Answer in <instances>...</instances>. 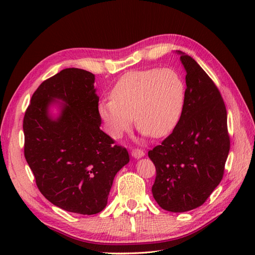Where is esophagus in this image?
<instances>
[{"label": "esophagus", "instance_id": "1", "mask_svg": "<svg viewBox=\"0 0 255 255\" xmlns=\"http://www.w3.org/2000/svg\"><path fill=\"white\" fill-rule=\"evenodd\" d=\"M131 155L134 156V158H141V156L144 155V151L141 149H138V148H132L131 150Z\"/></svg>", "mask_w": 255, "mask_h": 255}]
</instances>
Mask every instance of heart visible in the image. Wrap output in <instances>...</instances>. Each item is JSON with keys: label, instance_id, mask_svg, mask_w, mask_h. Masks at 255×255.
I'll use <instances>...</instances> for the list:
<instances>
[{"label": "heart", "instance_id": "heart-1", "mask_svg": "<svg viewBox=\"0 0 255 255\" xmlns=\"http://www.w3.org/2000/svg\"><path fill=\"white\" fill-rule=\"evenodd\" d=\"M186 99L182 75L172 68L128 72L112 91V99L100 104L107 130L118 138L136 121L151 137L169 134L180 122Z\"/></svg>", "mask_w": 255, "mask_h": 255}]
</instances>
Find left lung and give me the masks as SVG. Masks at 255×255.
I'll return each mask as SVG.
<instances>
[{
    "mask_svg": "<svg viewBox=\"0 0 255 255\" xmlns=\"http://www.w3.org/2000/svg\"><path fill=\"white\" fill-rule=\"evenodd\" d=\"M186 70L180 122L148 155L156 170L153 197L161 208L184 213L202 206L223 180L230 150L227 110L220 92L199 64L178 51Z\"/></svg>",
    "mask_w": 255,
    "mask_h": 255,
    "instance_id": "left-lung-1",
    "label": "left lung"
}]
</instances>
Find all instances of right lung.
<instances>
[{"label":"right lung","instance_id":"1","mask_svg":"<svg viewBox=\"0 0 255 255\" xmlns=\"http://www.w3.org/2000/svg\"><path fill=\"white\" fill-rule=\"evenodd\" d=\"M94 80L78 68L45 80L23 121L24 155L38 189L57 207L81 215L105 208L114 177L129 162L127 149L100 129ZM53 98L66 103L55 121L47 115Z\"/></svg>","mask_w":255,"mask_h":255}]
</instances>
